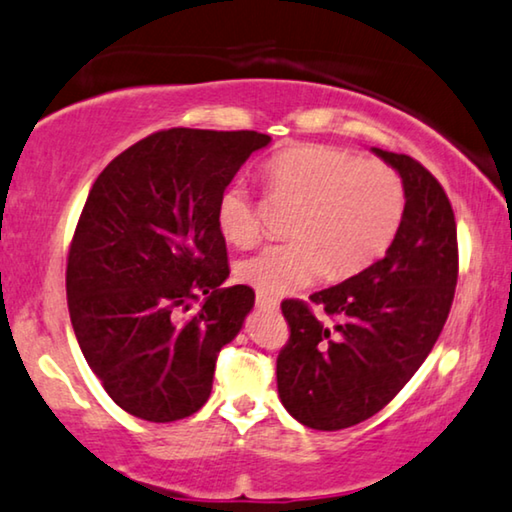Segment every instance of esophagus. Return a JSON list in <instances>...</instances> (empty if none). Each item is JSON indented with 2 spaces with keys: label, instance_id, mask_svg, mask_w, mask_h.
Here are the masks:
<instances>
[{
  "label": "esophagus",
  "instance_id": "obj_1",
  "mask_svg": "<svg viewBox=\"0 0 512 512\" xmlns=\"http://www.w3.org/2000/svg\"><path fill=\"white\" fill-rule=\"evenodd\" d=\"M256 306H258V309H265V311H277L279 309V302L274 300V297H270V295L258 293L256 295Z\"/></svg>",
  "mask_w": 512,
  "mask_h": 512
}]
</instances>
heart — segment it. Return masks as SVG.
<instances>
[{"instance_id": "heart-1", "label": "heart", "mask_w": 512, "mask_h": 512, "mask_svg": "<svg viewBox=\"0 0 512 512\" xmlns=\"http://www.w3.org/2000/svg\"><path fill=\"white\" fill-rule=\"evenodd\" d=\"M265 176L272 194L302 206L290 229L293 245L263 247L238 263V279L263 295L297 293L322 274L343 279L366 270L403 222V178L380 160L304 144L270 157ZM217 226L235 247L258 238L261 224L242 183L219 196Z\"/></svg>"}]
</instances>
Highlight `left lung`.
I'll return each instance as SVG.
<instances>
[{
	"instance_id": "obj_1",
	"label": "left lung",
	"mask_w": 512,
	"mask_h": 512,
	"mask_svg": "<svg viewBox=\"0 0 512 512\" xmlns=\"http://www.w3.org/2000/svg\"><path fill=\"white\" fill-rule=\"evenodd\" d=\"M398 171L405 215L380 261L355 277L281 304L290 338L277 359V389L288 414L313 430H343L371 419L430 355L458 281L453 208L437 178L410 155L371 148Z\"/></svg>"
}]
</instances>
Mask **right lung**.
Wrapping results in <instances>:
<instances>
[{"label":"right lung","instance_id":"1","mask_svg":"<svg viewBox=\"0 0 512 512\" xmlns=\"http://www.w3.org/2000/svg\"><path fill=\"white\" fill-rule=\"evenodd\" d=\"M270 141L254 130H162L114 157L91 187L68 254L70 322L109 398L137 419L199 412L219 350L254 309L249 286H222L217 203Z\"/></svg>","mask_w":512,"mask_h":512}]
</instances>
